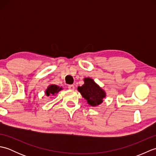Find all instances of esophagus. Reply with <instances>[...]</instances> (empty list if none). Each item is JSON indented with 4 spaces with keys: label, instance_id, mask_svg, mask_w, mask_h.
Listing matches in <instances>:
<instances>
[{
    "label": "esophagus",
    "instance_id": "obj_1",
    "mask_svg": "<svg viewBox=\"0 0 156 156\" xmlns=\"http://www.w3.org/2000/svg\"><path fill=\"white\" fill-rule=\"evenodd\" d=\"M68 88L69 89V90H74L75 87H74V85H73V84H71V85H69V86H68Z\"/></svg>",
    "mask_w": 156,
    "mask_h": 156
}]
</instances>
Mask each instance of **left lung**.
<instances>
[{"mask_svg": "<svg viewBox=\"0 0 156 156\" xmlns=\"http://www.w3.org/2000/svg\"><path fill=\"white\" fill-rule=\"evenodd\" d=\"M84 82L82 87H78V90L87 101V103L91 107H97L102 104L107 96L106 92L91 78H84Z\"/></svg>", "mask_w": 156, "mask_h": 156, "instance_id": "8db88e82", "label": "left lung"}]
</instances>
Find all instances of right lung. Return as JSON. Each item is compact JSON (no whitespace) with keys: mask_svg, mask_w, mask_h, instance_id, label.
Here are the masks:
<instances>
[{"mask_svg":"<svg viewBox=\"0 0 156 156\" xmlns=\"http://www.w3.org/2000/svg\"><path fill=\"white\" fill-rule=\"evenodd\" d=\"M63 90V88L61 87H59V86H57L55 84H50L49 85L47 89L45 90V94L47 97H49V96H55L57 94L59 91H61Z\"/></svg>","mask_w":156,"mask_h":156,"instance_id":"1","label":"right lung"}]
</instances>
